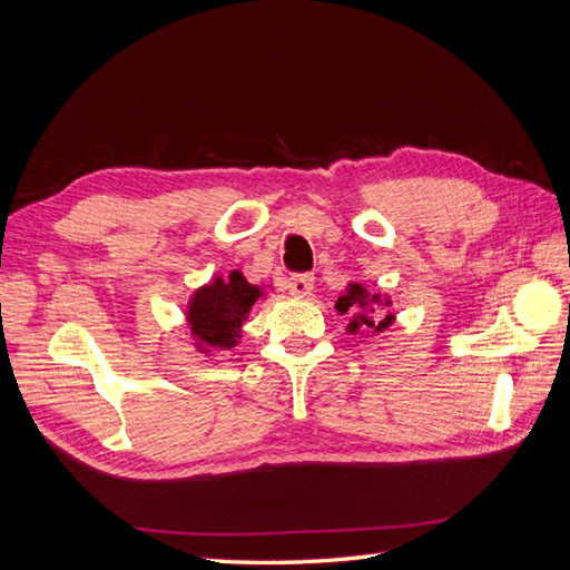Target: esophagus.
Instances as JSON below:
<instances>
[{
  "label": "esophagus",
  "mask_w": 570,
  "mask_h": 570,
  "mask_svg": "<svg viewBox=\"0 0 570 570\" xmlns=\"http://www.w3.org/2000/svg\"><path fill=\"white\" fill-rule=\"evenodd\" d=\"M287 289H289V295H295V297L312 295V289H314V275H312V273H295V275H289V278H287Z\"/></svg>",
  "instance_id": "1"
}]
</instances>
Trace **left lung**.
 <instances>
[{
	"label": "left lung",
	"instance_id": "8db88e82",
	"mask_svg": "<svg viewBox=\"0 0 570 570\" xmlns=\"http://www.w3.org/2000/svg\"><path fill=\"white\" fill-rule=\"evenodd\" d=\"M375 304H381V295H371V292L364 287V285H358V283H354V285H350L347 287V295H342L340 299H337V312L340 314H347V312H352V314H356L354 316V321L347 325L350 327V333H356L358 327L361 331H373V333H381V331H385V327L392 323V314H387L385 318H381V316H373V312H375ZM390 302H385V306H387Z\"/></svg>",
	"mask_w": 570,
	"mask_h": 570
}]
</instances>
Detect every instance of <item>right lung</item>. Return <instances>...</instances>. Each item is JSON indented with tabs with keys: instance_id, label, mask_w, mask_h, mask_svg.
Masks as SVG:
<instances>
[{
	"instance_id": "add662e5",
	"label": "right lung",
	"mask_w": 570,
	"mask_h": 570,
	"mask_svg": "<svg viewBox=\"0 0 570 570\" xmlns=\"http://www.w3.org/2000/svg\"><path fill=\"white\" fill-rule=\"evenodd\" d=\"M258 297H262V289L249 285L239 271H233L226 278H216L197 289L187 306V323L193 327V335L206 347L233 350L239 337V325Z\"/></svg>"
}]
</instances>
